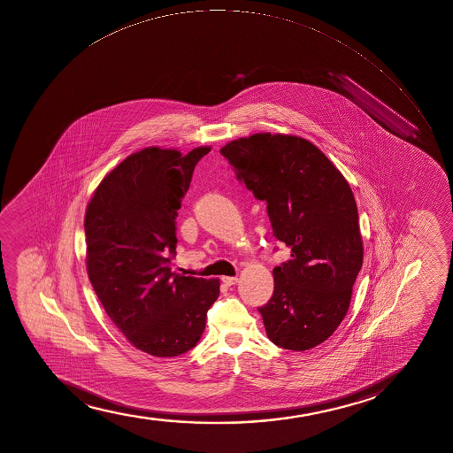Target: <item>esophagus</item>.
I'll list each match as a JSON object with an SVG mask.
<instances>
[{
	"instance_id": "esophagus-1",
	"label": "esophagus",
	"mask_w": 453,
	"mask_h": 453,
	"mask_svg": "<svg viewBox=\"0 0 453 453\" xmlns=\"http://www.w3.org/2000/svg\"><path fill=\"white\" fill-rule=\"evenodd\" d=\"M222 282L226 286H234L239 282V278L237 276H222Z\"/></svg>"
}]
</instances>
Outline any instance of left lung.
I'll list each match as a JSON object with an SVG mask.
<instances>
[{"instance_id":"left-lung-1","label":"left lung","mask_w":453,"mask_h":453,"mask_svg":"<svg viewBox=\"0 0 453 453\" xmlns=\"http://www.w3.org/2000/svg\"><path fill=\"white\" fill-rule=\"evenodd\" d=\"M220 152L255 198L265 201L273 234L291 250V260L273 269L271 301L258 308L265 334L280 348H316L346 316L363 265L352 188L299 135L257 133Z\"/></svg>"}]
</instances>
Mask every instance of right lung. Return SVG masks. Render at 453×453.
Here are the masks:
<instances>
[{"instance_id": "right-lung-1", "label": "right lung", "mask_w": 453, "mask_h": 453, "mask_svg": "<svg viewBox=\"0 0 453 453\" xmlns=\"http://www.w3.org/2000/svg\"><path fill=\"white\" fill-rule=\"evenodd\" d=\"M148 146L99 182L84 216L86 269L107 316L142 352L165 358L195 348L220 281L171 271L175 218L196 163L210 152Z\"/></svg>"}]
</instances>
